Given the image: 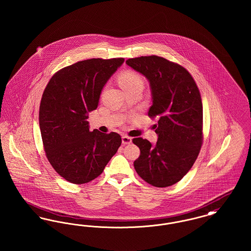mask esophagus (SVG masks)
I'll list each match as a JSON object with an SVG mask.
<instances>
[{"mask_svg":"<svg viewBox=\"0 0 251 251\" xmlns=\"http://www.w3.org/2000/svg\"><path fill=\"white\" fill-rule=\"evenodd\" d=\"M131 143V138L127 136V135H123L122 136V144L123 145H128V144Z\"/></svg>","mask_w":251,"mask_h":251,"instance_id":"obj_1","label":"esophagus"}]
</instances>
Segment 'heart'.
<instances>
[{
	"label": "heart",
	"instance_id": "obj_1",
	"mask_svg": "<svg viewBox=\"0 0 251 251\" xmlns=\"http://www.w3.org/2000/svg\"><path fill=\"white\" fill-rule=\"evenodd\" d=\"M120 86L122 89L130 88L135 85H143V81L141 77L133 72H126L120 75L119 79Z\"/></svg>",
	"mask_w": 251,
	"mask_h": 251
}]
</instances>
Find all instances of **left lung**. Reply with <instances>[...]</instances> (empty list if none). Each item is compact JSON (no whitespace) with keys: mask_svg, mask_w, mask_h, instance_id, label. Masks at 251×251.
Segmentation results:
<instances>
[{"mask_svg":"<svg viewBox=\"0 0 251 251\" xmlns=\"http://www.w3.org/2000/svg\"><path fill=\"white\" fill-rule=\"evenodd\" d=\"M126 64L147 78L152 105L149 117L158 139L141 137L132 142L140 149L133 166L137 174L156 187H167L191 169L202 145V102L190 73L178 64L156 55L131 58Z\"/></svg>","mask_w":251,"mask_h":251,"instance_id":"left-lung-1","label":"left lung"}]
</instances>
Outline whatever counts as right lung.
<instances>
[{
  "instance_id": "add662e5",
  "label": "right lung",
  "mask_w": 251,
  "mask_h": 251,
  "mask_svg": "<svg viewBox=\"0 0 251 251\" xmlns=\"http://www.w3.org/2000/svg\"><path fill=\"white\" fill-rule=\"evenodd\" d=\"M124 58L84 60L56 72L39 107V128L50 164L66 180L83 184L100 176L121 145L117 132L89 131L88 113Z\"/></svg>"
}]
</instances>
